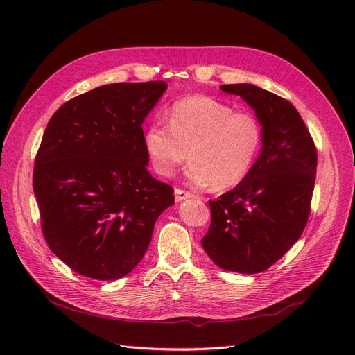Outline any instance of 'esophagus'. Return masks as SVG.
I'll list each match as a JSON object with an SVG mask.
<instances>
[{
    "label": "esophagus",
    "mask_w": 355,
    "mask_h": 355,
    "mask_svg": "<svg viewBox=\"0 0 355 355\" xmlns=\"http://www.w3.org/2000/svg\"><path fill=\"white\" fill-rule=\"evenodd\" d=\"M193 197H194V194H191L190 191L181 190V189H175V200H177V202H182V200L193 198Z\"/></svg>",
    "instance_id": "esophagus-1"
}]
</instances>
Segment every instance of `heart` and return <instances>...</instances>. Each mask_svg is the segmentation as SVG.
Wrapping results in <instances>:
<instances>
[{"instance_id":"heart-1","label":"heart","mask_w":355,"mask_h":355,"mask_svg":"<svg viewBox=\"0 0 355 355\" xmlns=\"http://www.w3.org/2000/svg\"><path fill=\"white\" fill-rule=\"evenodd\" d=\"M152 166L169 177L187 159L186 178L194 187L223 190L248 173L263 145L259 120L209 96H191L173 104L168 125L152 121L144 137Z\"/></svg>"}]
</instances>
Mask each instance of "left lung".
I'll list each match as a JSON object with an SVG mask.
<instances>
[{
    "label": "left lung",
    "instance_id": "obj_1",
    "mask_svg": "<svg viewBox=\"0 0 355 355\" xmlns=\"http://www.w3.org/2000/svg\"><path fill=\"white\" fill-rule=\"evenodd\" d=\"M255 110L263 149L235 189L210 202L202 239L216 266L241 274L266 271L300 238L311 214L318 153L290 101L252 84L220 85Z\"/></svg>",
    "mask_w": 355,
    "mask_h": 355
}]
</instances>
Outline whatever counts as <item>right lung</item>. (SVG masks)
<instances>
[{"label":"right lung","instance_id":"add662e5","mask_svg":"<svg viewBox=\"0 0 355 355\" xmlns=\"http://www.w3.org/2000/svg\"><path fill=\"white\" fill-rule=\"evenodd\" d=\"M165 89L164 81L101 85L46 126L33 190L46 242L75 272L103 282L129 274L174 205L173 187L148 171L142 129Z\"/></svg>","mask_w":355,"mask_h":355}]
</instances>
